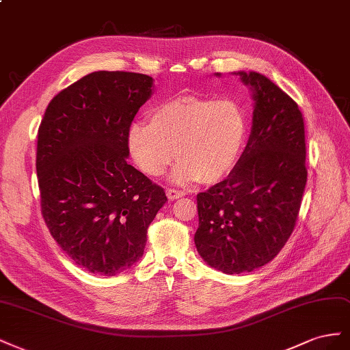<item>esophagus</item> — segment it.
<instances>
[{
	"label": "esophagus",
	"instance_id": "34e87169",
	"mask_svg": "<svg viewBox=\"0 0 350 350\" xmlns=\"http://www.w3.org/2000/svg\"><path fill=\"white\" fill-rule=\"evenodd\" d=\"M167 198L170 199V201H174V199H178L185 196L186 193L183 191H177V189H167Z\"/></svg>",
	"mask_w": 350,
	"mask_h": 350
}]
</instances>
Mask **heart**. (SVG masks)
<instances>
[{
  "label": "heart",
  "instance_id": "heart-1",
  "mask_svg": "<svg viewBox=\"0 0 350 350\" xmlns=\"http://www.w3.org/2000/svg\"><path fill=\"white\" fill-rule=\"evenodd\" d=\"M247 131V114L236 99L183 95L158 104L149 124L129 127L127 148L149 177L163 176L177 157L173 182L215 183L237 165Z\"/></svg>",
  "mask_w": 350,
  "mask_h": 350
}]
</instances>
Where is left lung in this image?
<instances>
[{"mask_svg":"<svg viewBox=\"0 0 350 350\" xmlns=\"http://www.w3.org/2000/svg\"><path fill=\"white\" fill-rule=\"evenodd\" d=\"M233 75L252 92L251 135L230 174L196 196L198 254L224 274L254 271L282 251L295 228L308 176L297 104L261 73Z\"/></svg>","mask_w":350,"mask_h":350,"instance_id":"obj_1","label":"left lung"}]
</instances>
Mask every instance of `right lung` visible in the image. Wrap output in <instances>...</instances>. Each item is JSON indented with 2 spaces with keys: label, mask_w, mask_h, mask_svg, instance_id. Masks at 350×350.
Returning <instances> with one entry per match:
<instances>
[{
  "label": "right lung",
  "mask_w": 350,
  "mask_h": 350,
  "mask_svg": "<svg viewBox=\"0 0 350 350\" xmlns=\"http://www.w3.org/2000/svg\"><path fill=\"white\" fill-rule=\"evenodd\" d=\"M154 94L151 76L94 72L53 98L38 132L36 173L49 233L86 271L116 275L142 258L163 187L127 164V132Z\"/></svg>",
  "instance_id": "1"
}]
</instances>
